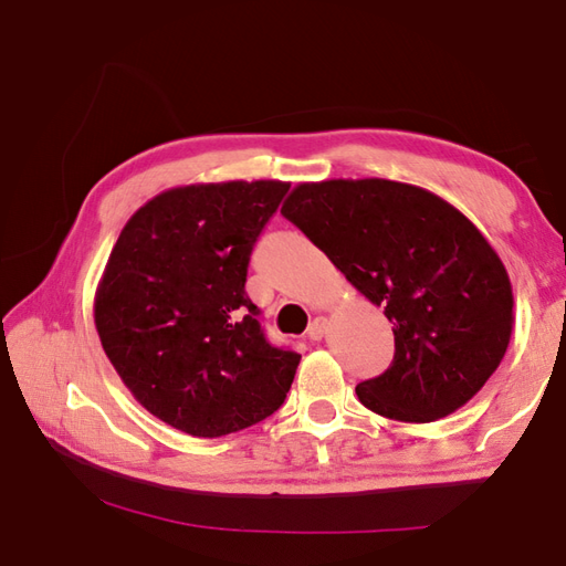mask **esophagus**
Listing matches in <instances>:
<instances>
[{"label":"esophagus","mask_w":566,"mask_h":566,"mask_svg":"<svg viewBox=\"0 0 566 566\" xmlns=\"http://www.w3.org/2000/svg\"><path fill=\"white\" fill-rule=\"evenodd\" d=\"M326 333H328V318L326 316H316L314 321H311V326L306 331L311 340H321Z\"/></svg>","instance_id":"34e87169"}]
</instances>
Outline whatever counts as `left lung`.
I'll list each match as a JSON object with an SVG mask.
<instances>
[{"label": "left lung", "instance_id": "8db88e82", "mask_svg": "<svg viewBox=\"0 0 566 566\" xmlns=\"http://www.w3.org/2000/svg\"><path fill=\"white\" fill-rule=\"evenodd\" d=\"M282 213L394 323V363L357 384L369 411L406 423L454 413L501 365L513 290L482 231L432 191L391 179L302 182Z\"/></svg>", "mask_w": 566, "mask_h": 566}]
</instances>
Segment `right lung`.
Here are the masks:
<instances>
[{"label": "right lung", "instance_id": "1", "mask_svg": "<svg viewBox=\"0 0 566 566\" xmlns=\"http://www.w3.org/2000/svg\"><path fill=\"white\" fill-rule=\"evenodd\" d=\"M286 191L280 179L175 187L118 235L94 326L128 391L163 423L221 438L284 403L302 355L264 340L245 276Z\"/></svg>", "mask_w": 566, "mask_h": 566}]
</instances>
